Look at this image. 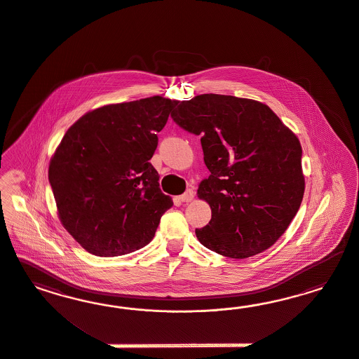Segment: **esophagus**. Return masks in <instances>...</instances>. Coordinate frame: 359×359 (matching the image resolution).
<instances>
[{
    "instance_id": "1",
    "label": "esophagus",
    "mask_w": 359,
    "mask_h": 359,
    "mask_svg": "<svg viewBox=\"0 0 359 359\" xmlns=\"http://www.w3.org/2000/svg\"><path fill=\"white\" fill-rule=\"evenodd\" d=\"M179 200H180L182 203H189V201H192V200H194V191H192V189H187L183 195L179 196Z\"/></svg>"
}]
</instances>
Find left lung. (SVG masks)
Here are the masks:
<instances>
[{
  "label": "left lung",
  "mask_w": 359,
  "mask_h": 359,
  "mask_svg": "<svg viewBox=\"0 0 359 359\" xmlns=\"http://www.w3.org/2000/svg\"><path fill=\"white\" fill-rule=\"evenodd\" d=\"M177 105V104H176ZM201 135L210 171L197 195L212 209L196 237L209 250L245 259L282 237L304 196L302 146L267 105L225 95H200L171 113Z\"/></svg>",
  "instance_id": "8db88e82"
}]
</instances>
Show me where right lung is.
<instances>
[{"instance_id": "1", "label": "right lung", "mask_w": 359, "mask_h": 359, "mask_svg": "<svg viewBox=\"0 0 359 359\" xmlns=\"http://www.w3.org/2000/svg\"><path fill=\"white\" fill-rule=\"evenodd\" d=\"M177 101L154 96L105 105L77 120L50 162L59 218L98 257L140 250L174 205L149 162Z\"/></svg>"}]
</instances>
